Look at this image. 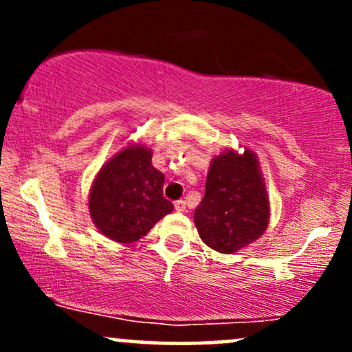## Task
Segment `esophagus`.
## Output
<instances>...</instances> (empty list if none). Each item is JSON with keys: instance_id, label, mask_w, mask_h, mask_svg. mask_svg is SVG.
<instances>
[{"instance_id": "1", "label": "esophagus", "mask_w": 352, "mask_h": 352, "mask_svg": "<svg viewBox=\"0 0 352 352\" xmlns=\"http://www.w3.org/2000/svg\"><path fill=\"white\" fill-rule=\"evenodd\" d=\"M175 210L177 212H185V200H179V201H175Z\"/></svg>"}]
</instances>
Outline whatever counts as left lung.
<instances>
[{
    "instance_id": "obj_1",
    "label": "left lung",
    "mask_w": 352,
    "mask_h": 352,
    "mask_svg": "<svg viewBox=\"0 0 352 352\" xmlns=\"http://www.w3.org/2000/svg\"><path fill=\"white\" fill-rule=\"evenodd\" d=\"M270 199L260 160L252 148H225L210 162L205 197L193 223L205 245L233 254L252 245L270 225Z\"/></svg>"
}]
</instances>
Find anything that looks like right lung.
I'll return each instance as SVG.
<instances>
[{
	"instance_id": "obj_1",
	"label": "right lung",
	"mask_w": 352,
	"mask_h": 352,
	"mask_svg": "<svg viewBox=\"0 0 352 352\" xmlns=\"http://www.w3.org/2000/svg\"><path fill=\"white\" fill-rule=\"evenodd\" d=\"M165 177L152 165V148L127 142L100 167L89 190L92 223L109 240L135 243L173 210L164 199Z\"/></svg>"
}]
</instances>
